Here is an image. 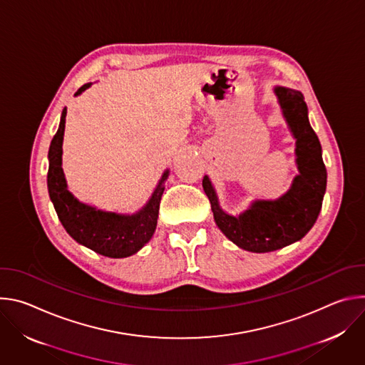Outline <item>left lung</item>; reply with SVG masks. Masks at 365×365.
<instances>
[{"mask_svg": "<svg viewBox=\"0 0 365 365\" xmlns=\"http://www.w3.org/2000/svg\"><path fill=\"white\" fill-rule=\"evenodd\" d=\"M273 91L296 140L294 162L299 175L287 192L277 199H254L245 211L231 215L221 207L210 176L205 175L202 180L218 228L237 247L251 252L276 251L302 240L317 222L327 190L322 147L310 127L303 93L286 86H274Z\"/></svg>", "mask_w": 365, "mask_h": 365, "instance_id": "obj_1", "label": "left lung"}]
</instances>
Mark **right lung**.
<instances>
[{"label": "right lung", "instance_id": "1", "mask_svg": "<svg viewBox=\"0 0 365 365\" xmlns=\"http://www.w3.org/2000/svg\"><path fill=\"white\" fill-rule=\"evenodd\" d=\"M91 82L78 89L75 96L91 88ZM66 108L62 111L58 133L48 148L47 189L56 214L66 232L81 245L110 258H125L138 252L158 227L160 199L170 170L166 169L145 205L134 214L103 211L81 202L68 189L62 169Z\"/></svg>", "mask_w": 365, "mask_h": 365}]
</instances>
